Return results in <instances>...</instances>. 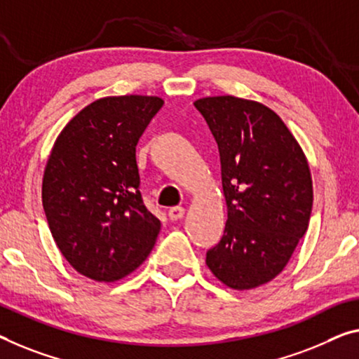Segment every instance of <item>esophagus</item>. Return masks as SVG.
I'll list each match as a JSON object with an SVG mask.
<instances>
[{
    "label": "esophagus",
    "instance_id": "esophagus-1",
    "mask_svg": "<svg viewBox=\"0 0 359 359\" xmlns=\"http://www.w3.org/2000/svg\"><path fill=\"white\" fill-rule=\"evenodd\" d=\"M184 214H185V210H184V208H180V206H174V208H170V210H169L168 216H169L170 221H179V219L184 217Z\"/></svg>",
    "mask_w": 359,
    "mask_h": 359
}]
</instances>
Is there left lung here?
<instances>
[{
    "mask_svg": "<svg viewBox=\"0 0 359 359\" xmlns=\"http://www.w3.org/2000/svg\"><path fill=\"white\" fill-rule=\"evenodd\" d=\"M221 156L227 222L206 266L233 290L279 276L306 232L313 180L297 138L274 111L232 95L195 101Z\"/></svg>",
    "mask_w": 359,
    "mask_h": 359,
    "instance_id": "8db88e82",
    "label": "left lung"
}]
</instances>
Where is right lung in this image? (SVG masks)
Segmentation results:
<instances>
[{"mask_svg": "<svg viewBox=\"0 0 359 359\" xmlns=\"http://www.w3.org/2000/svg\"><path fill=\"white\" fill-rule=\"evenodd\" d=\"M164 104L159 96H106L72 117L43 174L48 226L67 263L96 282L137 269L161 222L143 205L135 147Z\"/></svg>", "mask_w": 359, "mask_h": 359, "instance_id": "add662e5", "label": "right lung"}]
</instances>
